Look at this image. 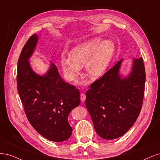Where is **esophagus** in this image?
<instances>
[{
    "label": "esophagus",
    "mask_w": 160,
    "mask_h": 160,
    "mask_svg": "<svg viewBox=\"0 0 160 160\" xmlns=\"http://www.w3.org/2000/svg\"><path fill=\"white\" fill-rule=\"evenodd\" d=\"M80 100H81V102H84L86 100V95L84 94H80Z\"/></svg>",
    "instance_id": "1"
}]
</instances>
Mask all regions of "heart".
Listing matches in <instances>:
<instances>
[{
  "label": "heart",
  "instance_id": "1",
  "mask_svg": "<svg viewBox=\"0 0 160 160\" xmlns=\"http://www.w3.org/2000/svg\"><path fill=\"white\" fill-rule=\"evenodd\" d=\"M116 50L114 42L100 37H93L77 44L71 51V57L64 56L61 60L65 74L73 78L80 67L86 64V71L92 80H98L108 71Z\"/></svg>",
  "mask_w": 160,
  "mask_h": 160
}]
</instances>
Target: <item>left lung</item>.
<instances>
[{
    "mask_svg": "<svg viewBox=\"0 0 160 160\" xmlns=\"http://www.w3.org/2000/svg\"><path fill=\"white\" fill-rule=\"evenodd\" d=\"M130 70L120 73L123 59L91 84L86 106L100 137L114 140L134 124L142 106L146 82L143 59L132 57Z\"/></svg>",
    "mask_w": 160,
    "mask_h": 160,
    "instance_id": "left-lung-1",
    "label": "left lung"
}]
</instances>
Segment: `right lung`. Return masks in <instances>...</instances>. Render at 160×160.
I'll return each instance as SVG.
<instances>
[{
  "label": "right lung",
  "instance_id": "obj_1",
  "mask_svg": "<svg viewBox=\"0 0 160 160\" xmlns=\"http://www.w3.org/2000/svg\"><path fill=\"white\" fill-rule=\"evenodd\" d=\"M38 41V35L33 34L20 53L18 92L32 126L47 140L61 142L68 140L72 133L68 115L80 104V92L75 86L66 83L53 63H50L46 73L35 72L29 59Z\"/></svg>",
  "mask_w": 160,
  "mask_h": 160
}]
</instances>
